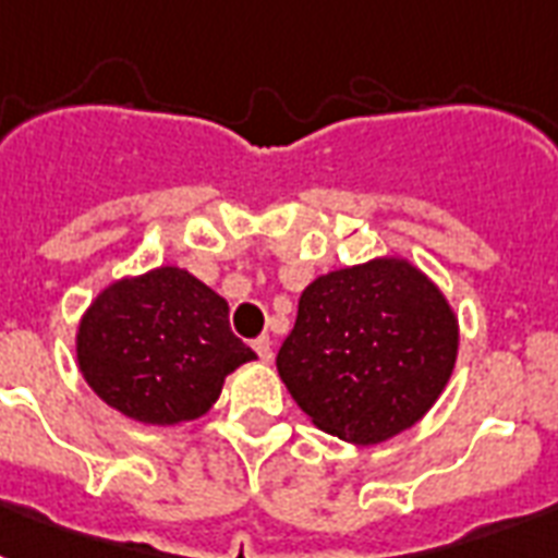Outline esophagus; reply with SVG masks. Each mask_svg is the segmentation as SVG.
<instances>
[{"instance_id":"obj_1","label":"esophagus","mask_w":558,"mask_h":558,"mask_svg":"<svg viewBox=\"0 0 558 558\" xmlns=\"http://www.w3.org/2000/svg\"><path fill=\"white\" fill-rule=\"evenodd\" d=\"M254 353L260 356V362H271V356H275V353H271V339H269V336H260V339L254 341Z\"/></svg>"}]
</instances>
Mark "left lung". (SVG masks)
Here are the masks:
<instances>
[{
  "label": "left lung",
  "instance_id": "1",
  "mask_svg": "<svg viewBox=\"0 0 558 558\" xmlns=\"http://www.w3.org/2000/svg\"><path fill=\"white\" fill-rule=\"evenodd\" d=\"M458 341L440 289L402 257H376L304 289L278 373L322 432L373 446L423 420L454 371Z\"/></svg>",
  "mask_w": 558,
  "mask_h": 558
}]
</instances>
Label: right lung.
I'll return each mask as SVG.
<instances>
[{
	"instance_id": "1",
	"label": "right lung",
	"mask_w": 558,
	"mask_h": 558,
	"mask_svg": "<svg viewBox=\"0 0 558 558\" xmlns=\"http://www.w3.org/2000/svg\"><path fill=\"white\" fill-rule=\"evenodd\" d=\"M254 350L228 324L226 298L179 266L121 278L77 327V365L107 405L147 425L196 420Z\"/></svg>"
}]
</instances>
